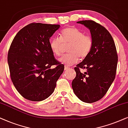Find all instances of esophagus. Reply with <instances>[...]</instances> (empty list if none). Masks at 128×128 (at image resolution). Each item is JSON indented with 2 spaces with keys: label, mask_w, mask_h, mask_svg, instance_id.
I'll return each mask as SVG.
<instances>
[{
  "label": "esophagus",
  "mask_w": 128,
  "mask_h": 128,
  "mask_svg": "<svg viewBox=\"0 0 128 128\" xmlns=\"http://www.w3.org/2000/svg\"><path fill=\"white\" fill-rule=\"evenodd\" d=\"M69 68L70 67L68 66H65V67H64V70H68Z\"/></svg>",
  "instance_id": "34e87169"
}]
</instances>
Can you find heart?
I'll use <instances>...</instances> for the list:
<instances>
[{
  "label": "heart",
  "instance_id": "b5f03b06",
  "mask_svg": "<svg viewBox=\"0 0 128 128\" xmlns=\"http://www.w3.org/2000/svg\"><path fill=\"white\" fill-rule=\"evenodd\" d=\"M69 45V54L60 59L61 62L67 66H72L78 62L79 57L83 60L88 56L93 46V40L89 35L76 27H70L63 29L59 38H52L50 40V47L56 56H60L64 52V46Z\"/></svg>",
  "mask_w": 128,
  "mask_h": 128
}]
</instances>
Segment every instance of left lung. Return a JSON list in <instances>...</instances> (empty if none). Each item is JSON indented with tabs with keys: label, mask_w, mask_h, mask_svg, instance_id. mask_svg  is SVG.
<instances>
[{
	"label": "left lung",
	"mask_w": 128,
	"mask_h": 128,
	"mask_svg": "<svg viewBox=\"0 0 128 128\" xmlns=\"http://www.w3.org/2000/svg\"><path fill=\"white\" fill-rule=\"evenodd\" d=\"M77 23L89 28L93 46L88 57L74 68L76 76L72 82V88L80 100L92 103L103 98L115 79L116 48L110 32L100 24L93 20H82ZM80 68L87 71L82 73Z\"/></svg>",
	"instance_id": "1"
}]
</instances>
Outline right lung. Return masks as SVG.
<instances>
[{"mask_svg":"<svg viewBox=\"0 0 128 128\" xmlns=\"http://www.w3.org/2000/svg\"><path fill=\"white\" fill-rule=\"evenodd\" d=\"M59 24L32 23L15 36L8 54L10 75L20 94L32 101H42L53 92L64 66L54 57L50 38ZM56 65L55 68H50Z\"/></svg>","mask_w":128,"mask_h":128,"instance_id":"add662e5","label":"right lung"}]
</instances>
